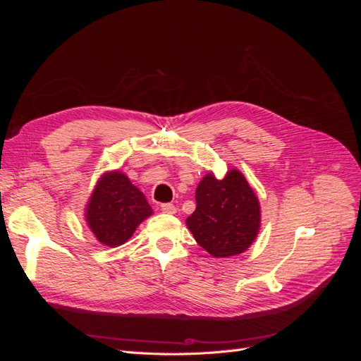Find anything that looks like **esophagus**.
Wrapping results in <instances>:
<instances>
[{
	"mask_svg": "<svg viewBox=\"0 0 361 361\" xmlns=\"http://www.w3.org/2000/svg\"><path fill=\"white\" fill-rule=\"evenodd\" d=\"M161 211L166 212V214H176V206H174L173 203H162Z\"/></svg>",
	"mask_w": 361,
	"mask_h": 361,
	"instance_id": "1",
	"label": "esophagus"
}]
</instances>
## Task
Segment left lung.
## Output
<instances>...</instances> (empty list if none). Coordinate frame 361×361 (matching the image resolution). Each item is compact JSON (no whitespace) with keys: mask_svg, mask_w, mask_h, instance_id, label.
I'll use <instances>...</instances> for the list:
<instances>
[{"mask_svg":"<svg viewBox=\"0 0 361 361\" xmlns=\"http://www.w3.org/2000/svg\"><path fill=\"white\" fill-rule=\"evenodd\" d=\"M195 211L187 226L197 244L214 257H228L245 251L260 227L256 194L238 170L218 180L206 174L195 190Z\"/></svg>","mask_w":361,"mask_h":361,"instance_id":"left-lung-1","label":"left lung"}]
</instances>
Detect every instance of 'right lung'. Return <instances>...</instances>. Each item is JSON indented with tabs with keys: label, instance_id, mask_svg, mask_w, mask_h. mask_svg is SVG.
Returning <instances> with one entry per match:
<instances>
[{
	"label": "right lung",
	"instance_id": "right-lung-1",
	"mask_svg": "<svg viewBox=\"0 0 361 361\" xmlns=\"http://www.w3.org/2000/svg\"><path fill=\"white\" fill-rule=\"evenodd\" d=\"M152 214L145 194L123 173H106L87 204V224L97 241L108 247L125 244L137 226Z\"/></svg>",
	"mask_w": 361,
	"mask_h": 361
}]
</instances>
